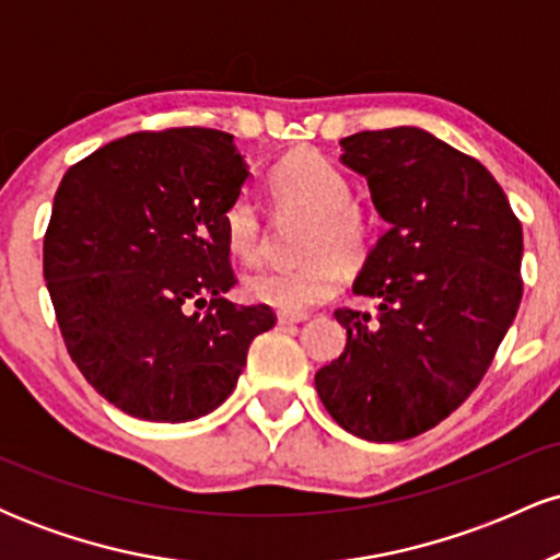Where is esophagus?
I'll use <instances>...</instances> for the list:
<instances>
[{
	"instance_id": "1",
	"label": "esophagus",
	"mask_w": 560,
	"mask_h": 560,
	"mask_svg": "<svg viewBox=\"0 0 560 560\" xmlns=\"http://www.w3.org/2000/svg\"><path fill=\"white\" fill-rule=\"evenodd\" d=\"M276 318H279V324H281V326L305 324V320H307L305 313H279V316H276Z\"/></svg>"
}]
</instances>
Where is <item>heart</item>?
I'll return each mask as SVG.
<instances>
[{
    "mask_svg": "<svg viewBox=\"0 0 560 560\" xmlns=\"http://www.w3.org/2000/svg\"><path fill=\"white\" fill-rule=\"evenodd\" d=\"M279 213L311 218L302 236L305 262L289 271H255L244 279L247 300L271 305L279 313H305L331 300L342 284V266L363 262L371 244V223L355 202L350 182L331 160L318 152H292L268 176ZM231 253L244 262L260 260L266 226L253 197L240 195L223 213Z\"/></svg>",
    "mask_w": 560,
    "mask_h": 560,
    "instance_id": "b5f03b06",
    "label": "heart"
}]
</instances>
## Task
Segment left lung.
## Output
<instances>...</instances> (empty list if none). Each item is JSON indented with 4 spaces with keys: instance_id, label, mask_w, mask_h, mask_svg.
I'll list each match as a JSON object with an SVG mask.
<instances>
[{
    "instance_id": "8db88e82",
    "label": "left lung",
    "mask_w": 560,
    "mask_h": 560,
    "mask_svg": "<svg viewBox=\"0 0 560 560\" xmlns=\"http://www.w3.org/2000/svg\"><path fill=\"white\" fill-rule=\"evenodd\" d=\"M369 182L387 231L352 292L376 316L339 307L347 347L316 374L345 432L400 442L447 419L477 389L522 302V223L479 160L416 126L339 141Z\"/></svg>"
}]
</instances>
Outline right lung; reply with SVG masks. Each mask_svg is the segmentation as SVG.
Listing matches in <instances>:
<instances>
[{
    "label": "right lung",
    "instance_id": "obj_1",
    "mask_svg": "<svg viewBox=\"0 0 560 560\" xmlns=\"http://www.w3.org/2000/svg\"><path fill=\"white\" fill-rule=\"evenodd\" d=\"M247 178L215 128L131 133L62 176L44 281L73 363L133 419L208 416L276 324L268 305L223 298L236 284L223 213Z\"/></svg>",
    "mask_w": 560,
    "mask_h": 560
}]
</instances>
